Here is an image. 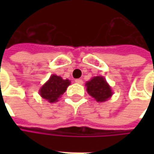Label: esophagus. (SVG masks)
Listing matches in <instances>:
<instances>
[{
  "label": "esophagus",
  "instance_id": "1",
  "mask_svg": "<svg viewBox=\"0 0 154 154\" xmlns=\"http://www.w3.org/2000/svg\"><path fill=\"white\" fill-rule=\"evenodd\" d=\"M75 82L77 83V84H79V85H82V84H83V80H82V79H76Z\"/></svg>",
  "mask_w": 154,
  "mask_h": 154
}]
</instances>
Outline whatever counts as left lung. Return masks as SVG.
<instances>
[{
  "mask_svg": "<svg viewBox=\"0 0 154 154\" xmlns=\"http://www.w3.org/2000/svg\"><path fill=\"white\" fill-rule=\"evenodd\" d=\"M87 93L97 102L103 103L107 101L112 95V91L105 78L101 76L94 77L85 83Z\"/></svg>",
  "mask_w": 154,
  "mask_h": 154,
  "instance_id": "1",
  "label": "left lung"
}]
</instances>
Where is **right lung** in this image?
<instances>
[{
    "label": "right lung",
    "instance_id": "add662e5",
    "mask_svg": "<svg viewBox=\"0 0 154 154\" xmlns=\"http://www.w3.org/2000/svg\"><path fill=\"white\" fill-rule=\"evenodd\" d=\"M70 85L69 79H63L57 75H51L50 79L40 88V95L49 103H55L65 93Z\"/></svg>",
    "mask_w": 154,
    "mask_h": 154
}]
</instances>
